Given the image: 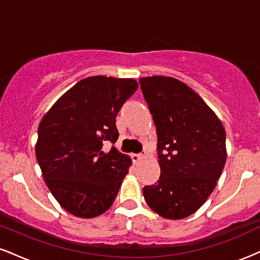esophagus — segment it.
<instances>
[{
    "instance_id": "esophagus-1",
    "label": "esophagus",
    "mask_w": 260,
    "mask_h": 260,
    "mask_svg": "<svg viewBox=\"0 0 260 260\" xmlns=\"http://www.w3.org/2000/svg\"><path fill=\"white\" fill-rule=\"evenodd\" d=\"M131 157H132L134 164H138L142 160H144L145 155L144 154H132V155H131Z\"/></svg>"
}]
</instances>
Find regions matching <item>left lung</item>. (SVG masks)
I'll use <instances>...</instances> for the list:
<instances>
[{"label":"left lung","mask_w":260,"mask_h":260,"mask_svg":"<svg viewBox=\"0 0 260 260\" xmlns=\"http://www.w3.org/2000/svg\"><path fill=\"white\" fill-rule=\"evenodd\" d=\"M157 132L160 178L143 188L151 210L165 219L192 215L207 202L226 162V133L194 90L172 77L139 79Z\"/></svg>","instance_id":"obj_1"}]
</instances>
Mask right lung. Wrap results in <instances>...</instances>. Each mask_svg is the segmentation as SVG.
Returning a JSON list of instances; mask_svg holds the SVG:
<instances>
[{
    "mask_svg": "<svg viewBox=\"0 0 260 260\" xmlns=\"http://www.w3.org/2000/svg\"><path fill=\"white\" fill-rule=\"evenodd\" d=\"M138 88L134 79H82L53 104L38 129L35 155L46 186L64 210L90 219L112 205L132 160L104 144L118 138L116 116Z\"/></svg>",
    "mask_w": 260,
    "mask_h": 260,
    "instance_id": "1",
    "label": "right lung"
}]
</instances>
